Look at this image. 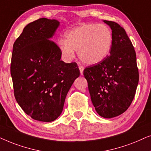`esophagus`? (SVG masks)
Wrapping results in <instances>:
<instances>
[{"instance_id": "esophagus-1", "label": "esophagus", "mask_w": 151, "mask_h": 151, "mask_svg": "<svg viewBox=\"0 0 151 151\" xmlns=\"http://www.w3.org/2000/svg\"><path fill=\"white\" fill-rule=\"evenodd\" d=\"M79 69L80 70V73H81V75H83V70H84V68L83 66H79Z\"/></svg>"}]
</instances>
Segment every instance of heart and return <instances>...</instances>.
I'll list each match as a JSON object with an SVG mask.
<instances>
[{"mask_svg": "<svg viewBox=\"0 0 151 151\" xmlns=\"http://www.w3.org/2000/svg\"><path fill=\"white\" fill-rule=\"evenodd\" d=\"M112 44V34L104 24H83L65 33V40L59 42L62 57L71 61L75 52L83 63L94 65L104 61L109 55Z\"/></svg>", "mask_w": 151, "mask_h": 151, "instance_id": "b5f03b06", "label": "heart"}]
</instances>
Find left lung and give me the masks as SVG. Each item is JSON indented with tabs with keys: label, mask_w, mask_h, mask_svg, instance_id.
<instances>
[{
	"label": "left lung",
	"mask_w": 151,
	"mask_h": 151,
	"mask_svg": "<svg viewBox=\"0 0 151 151\" xmlns=\"http://www.w3.org/2000/svg\"><path fill=\"white\" fill-rule=\"evenodd\" d=\"M104 22L112 29L110 56L86 68L83 75L96 112L110 119L124 113L130 106L138 85L139 72L135 51L125 29L115 22Z\"/></svg>",
	"instance_id": "8db88e82"
}]
</instances>
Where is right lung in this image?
Masks as SVG:
<instances>
[{"label": "right lung", "mask_w": 151, "mask_h": 151, "mask_svg": "<svg viewBox=\"0 0 151 151\" xmlns=\"http://www.w3.org/2000/svg\"><path fill=\"white\" fill-rule=\"evenodd\" d=\"M60 23L42 18L24 27L13 45L11 63L14 96L26 114L40 122L55 121L80 72L76 63L61 61L52 39Z\"/></svg>", "instance_id": "1"}]
</instances>
